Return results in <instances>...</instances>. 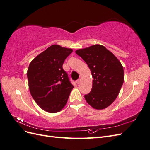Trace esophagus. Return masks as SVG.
<instances>
[{
    "label": "esophagus",
    "instance_id": "esophagus-1",
    "mask_svg": "<svg viewBox=\"0 0 150 150\" xmlns=\"http://www.w3.org/2000/svg\"><path fill=\"white\" fill-rule=\"evenodd\" d=\"M80 82H81V79H78V80L76 81V83L78 84H79L80 83Z\"/></svg>",
    "mask_w": 150,
    "mask_h": 150
}]
</instances>
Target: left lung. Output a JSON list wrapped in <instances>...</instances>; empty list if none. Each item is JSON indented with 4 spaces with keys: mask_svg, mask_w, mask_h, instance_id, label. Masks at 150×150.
<instances>
[{
    "mask_svg": "<svg viewBox=\"0 0 150 150\" xmlns=\"http://www.w3.org/2000/svg\"><path fill=\"white\" fill-rule=\"evenodd\" d=\"M91 71L93 87L84 98L96 110H103L113 103L124 82V70L120 61L100 44L76 51Z\"/></svg>",
    "mask_w": 150,
    "mask_h": 150,
    "instance_id": "8db88e82",
    "label": "left lung"
}]
</instances>
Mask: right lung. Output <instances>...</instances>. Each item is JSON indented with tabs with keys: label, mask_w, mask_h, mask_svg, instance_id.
<instances>
[{
	"label": "right lung",
	"mask_w": 150,
	"mask_h": 150,
	"mask_svg": "<svg viewBox=\"0 0 150 150\" xmlns=\"http://www.w3.org/2000/svg\"><path fill=\"white\" fill-rule=\"evenodd\" d=\"M72 52V49L54 44L30 63L27 72L30 93L45 111L59 112L67 103L74 86L62 65Z\"/></svg>",
	"instance_id": "1"
}]
</instances>
